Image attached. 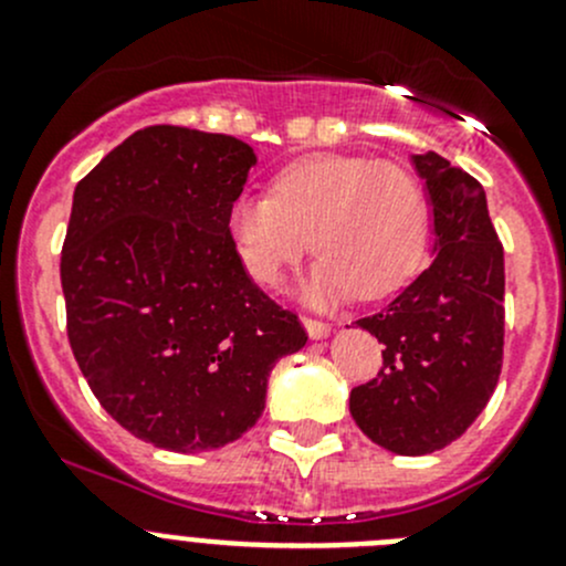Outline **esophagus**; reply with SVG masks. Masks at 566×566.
Returning <instances> with one entry per match:
<instances>
[{
    "mask_svg": "<svg viewBox=\"0 0 566 566\" xmlns=\"http://www.w3.org/2000/svg\"><path fill=\"white\" fill-rule=\"evenodd\" d=\"M301 319H304V328L312 339H325V336L331 334V325L323 323V319H315V317H301Z\"/></svg>",
    "mask_w": 566,
    "mask_h": 566,
    "instance_id": "obj_1",
    "label": "esophagus"
}]
</instances>
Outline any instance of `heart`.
Here are the masks:
<instances>
[{"mask_svg":"<svg viewBox=\"0 0 566 566\" xmlns=\"http://www.w3.org/2000/svg\"><path fill=\"white\" fill-rule=\"evenodd\" d=\"M230 235L256 284L273 287L312 249L306 304L384 298L413 279L430 243V199L408 167L361 156H306L273 177L271 197L241 193Z\"/></svg>","mask_w":566,"mask_h":566,"instance_id":"heart-1","label":"heart"}]
</instances>
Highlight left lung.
<instances>
[{
	"mask_svg": "<svg viewBox=\"0 0 566 566\" xmlns=\"http://www.w3.org/2000/svg\"><path fill=\"white\" fill-rule=\"evenodd\" d=\"M413 167L430 193L436 256L386 310L356 319L384 345V369L350 391L364 436L408 458L458 441L504 361V247L482 182L438 153Z\"/></svg>",
	"mask_w": 566,
	"mask_h": 566,
	"instance_id": "obj_1",
	"label": "left lung"
}]
</instances>
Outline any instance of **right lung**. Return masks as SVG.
<instances>
[{
    "label": "right lung",
    "mask_w": 566,
    "mask_h": 566,
    "mask_svg": "<svg viewBox=\"0 0 566 566\" xmlns=\"http://www.w3.org/2000/svg\"><path fill=\"white\" fill-rule=\"evenodd\" d=\"M256 164L227 134L150 125L78 180L62 243L67 339L119 427L169 452L238 441L306 345L243 268L230 208Z\"/></svg>",
    "instance_id": "right-lung-1"
}]
</instances>
